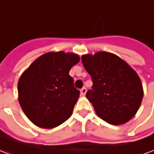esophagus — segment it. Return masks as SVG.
<instances>
[{"instance_id": "1", "label": "esophagus", "mask_w": 154, "mask_h": 154, "mask_svg": "<svg viewBox=\"0 0 154 154\" xmlns=\"http://www.w3.org/2000/svg\"><path fill=\"white\" fill-rule=\"evenodd\" d=\"M86 92H87V88H85V87H84L83 88H81V90H80V94H81L82 95H85Z\"/></svg>"}]
</instances>
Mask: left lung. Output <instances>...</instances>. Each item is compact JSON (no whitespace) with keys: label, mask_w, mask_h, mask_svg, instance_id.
Here are the masks:
<instances>
[{"label":"left lung","mask_w":154,"mask_h":154,"mask_svg":"<svg viewBox=\"0 0 154 154\" xmlns=\"http://www.w3.org/2000/svg\"><path fill=\"white\" fill-rule=\"evenodd\" d=\"M82 62L93 79L88 98L101 119L115 125L133 118L143 99L140 77L125 60L115 54L98 51L86 54Z\"/></svg>","instance_id":"8db88e82"}]
</instances>
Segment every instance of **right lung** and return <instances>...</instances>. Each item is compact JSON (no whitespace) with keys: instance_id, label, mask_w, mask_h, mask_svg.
Segmentation results:
<instances>
[{"instance_id":"add662e5","label":"right lung","mask_w":154,"mask_h":154,"mask_svg":"<svg viewBox=\"0 0 154 154\" xmlns=\"http://www.w3.org/2000/svg\"><path fill=\"white\" fill-rule=\"evenodd\" d=\"M80 58L72 52H48L32 62L18 82L19 102L33 124L52 129L70 117L79 97L69 75Z\"/></svg>"}]
</instances>
